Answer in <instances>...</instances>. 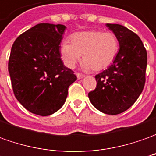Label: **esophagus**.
<instances>
[{"label":"esophagus","instance_id":"1","mask_svg":"<svg viewBox=\"0 0 156 156\" xmlns=\"http://www.w3.org/2000/svg\"><path fill=\"white\" fill-rule=\"evenodd\" d=\"M76 76H77V78H78V79H82L83 77H85L84 75H83V74H80V73H77Z\"/></svg>","mask_w":156,"mask_h":156}]
</instances>
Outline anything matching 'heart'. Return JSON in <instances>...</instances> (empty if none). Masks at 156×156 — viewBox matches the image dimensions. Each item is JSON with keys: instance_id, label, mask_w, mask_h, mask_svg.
<instances>
[{"instance_id": "b5f03b06", "label": "heart", "mask_w": 156, "mask_h": 156, "mask_svg": "<svg viewBox=\"0 0 156 156\" xmlns=\"http://www.w3.org/2000/svg\"><path fill=\"white\" fill-rule=\"evenodd\" d=\"M119 51V41L113 32L90 30L71 35L70 42L61 45V54L68 67L74 68L82 55L85 69L100 71L114 62Z\"/></svg>"}]
</instances>
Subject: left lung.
I'll return each mask as SVG.
<instances>
[{"mask_svg":"<svg viewBox=\"0 0 156 156\" xmlns=\"http://www.w3.org/2000/svg\"><path fill=\"white\" fill-rule=\"evenodd\" d=\"M106 25L117 36L120 50L113 64L95 76L96 88L88 97L99 111L115 115L129 109L143 92L147 51L139 36L129 29L116 23Z\"/></svg>","mask_w":156,"mask_h":156,"instance_id":"8db88e82","label":"left lung"}]
</instances>
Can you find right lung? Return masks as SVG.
I'll return each mask as SVG.
<instances>
[{
    "label": "right lung",
    "instance_id": "right-lung-1",
    "mask_svg": "<svg viewBox=\"0 0 156 156\" xmlns=\"http://www.w3.org/2000/svg\"><path fill=\"white\" fill-rule=\"evenodd\" d=\"M66 27L39 23L15 40L8 71L16 98L30 112L47 116L64 105L77 77L61 60L60 42Z\"/></svg>",
    "mask_w": 156,
    "mask_h": 156
}]
</instances>
